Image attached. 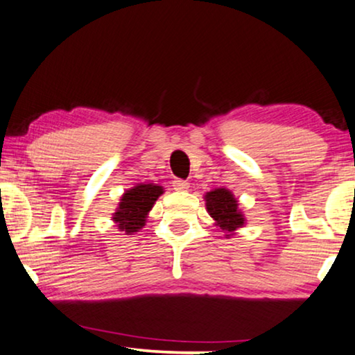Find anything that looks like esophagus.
<instances>
[{
	"label": "esophagus",
	"instance_id": "esophagus-1",
	"mask_svg": "<svg viewBox=\"0 0 355 355\" xmlns=\"http://www.w3.org/2000/svg\"><path fill=\"white\" fill-rule=\"evenodd\" d=\"M172 187H173V190H177V191H187L188 188H190V183H188L187 180H180V178H175V180L172 182Z\"/></svg>",
	"mask_w": 355,
	"mask_h": 355
}]
</instances>
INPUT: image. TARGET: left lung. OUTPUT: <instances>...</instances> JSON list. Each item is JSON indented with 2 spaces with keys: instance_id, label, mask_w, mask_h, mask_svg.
I'll return each mask as SVG.
<instances>
[{
  "instance_id": "1",
  "label": "left lung",
  "mask_w": 355,
  "mask_h": 355,
  "mask_svg": "<svg viewBox=\"0 0 355 355\" xmlns=\"http://www.w3.org/2000/svg\"><path fill=\"white\" fill-rule=\"evenodd\" d=\"M206 207L209 216L217 222L224 232H234L243 225V216L240 214L237 200L225 188H217L206 193Z\"/></svg>"
}]
</instances>
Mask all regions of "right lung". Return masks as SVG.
<instances>
[{
	"mask_svg": "<svg viewBox=\"0 0 355 355\" xmlns=\"http://www.w3.org/2000/svg\"><path fill=\"white\" fill-rule=\"evenodd\" d=\"M164 193L162 187L148 183V185H138L131 188L121 196L120 206L113 216L118 229L131 235L138 232L144 225L146 216L153 209L154 202Z\"/></svg>",
	"mask_w": 355,
	"mask_h": 355,
	"instance_id": "obj_1",
	"label": "right lung"
}]
</instances>
